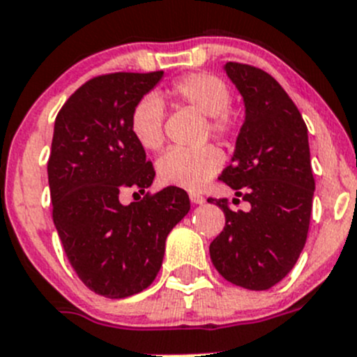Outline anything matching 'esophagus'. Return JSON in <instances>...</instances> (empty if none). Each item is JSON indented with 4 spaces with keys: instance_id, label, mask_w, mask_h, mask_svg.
I'll use <instances>...</instances> for the list:
<instances>
[{
    "instance_id": "1",
    "label": "esophagus",
    "mask_w": 357,
    "mask_h": 357,
    "mask_svg": "<svg viewBox=\"0 0 357 357\" xmlns=\"http://www.w3.org/2000/svg\"><path fill=\"white\" fill-rule=\"evenodd\" d=\"M189 199H191V203H195V205H202V203H205V198H203L202 195H196V192H191V195H189Z\"/></svg>"
}]
</instances>
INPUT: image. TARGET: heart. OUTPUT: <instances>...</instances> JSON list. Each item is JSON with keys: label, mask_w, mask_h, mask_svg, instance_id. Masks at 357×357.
Returning <instances> with one entry per match:
<instances>
[{"label": "heart", "mask_w": 357, "mask_h": 357, "mask_svg": "<svg viewBox=\"0 0 357 357\" xmlns=\"http://www.w3.org/2000/svg\"><path fill=\"white\" fill-rule=\"evenodd\" d=\"M168 94L176 105L189 107L206 117V133L229 144L240 133V119L229 107L231 89L227 82L213 73L196 71L173 80ZM165 105L154 94H147L135 103L130 114V130L145 151H159L165 144ZM222 166V155L213 145L181 151L173 149L158 159V176L162 184L202 189Z\"/></svg>", "instance_id": "1"}]
</instances>
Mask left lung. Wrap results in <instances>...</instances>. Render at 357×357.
Instances as JSON below:
<instances>
[{"mask_svg":"<svg viewBox=\"0 0 357 357\" xmlns=\"http://www.w3.org/2000/svg\"><path fill=\"white\" fill-rule=\"evenodd\" d=\"M227 77L245 103V121L236 138L231 165L220 181L235 189L249 210L220 206L226 226L210 243V259L227 282L266 291L293 270L307 242L315 181L308 131L286 91L266 71L226 63Z\"/></svg>","mask_w":357,"mask_h":357,"instance_id":"1","label":"left lung"}]
</instances>
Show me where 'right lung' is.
<instances>
[{
    "instance_id": "obj_1",
    "label": "right lung",
    "mask_w": 357,
    "mask_h": 357,
    "mask_svg": "<svg viewBox=\"0 0 357 357\" xmlns=\"http://www.w3.org/2000/svg\"><path fill=\"white\" fill-rule=\"evenodd\" d=\"M161 77H94L68 98L54 124L47 165L54 226L80 280L105 298L133 296L154 282L166 236L191 208L175 185L121 203L126 189L144 195L155 176L131 135L130 114Z\"/></svg>"
}]
</instances>
